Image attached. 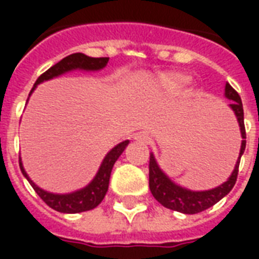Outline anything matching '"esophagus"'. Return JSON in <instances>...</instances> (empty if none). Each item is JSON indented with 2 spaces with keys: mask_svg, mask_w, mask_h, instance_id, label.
Wrapping results in <instances>:
<instances>
[{
  "mask_svg": "<svg viewBox=\"0 0 259 259\" xmlns=\"http://www.w3.org/2000/svg\"><path fill=\"white\" fill-rule=\"evenodd\" d=\"M135 140L139 141V143H143V144H147L150 141V137H148L147 133H137L135 136Z\"/></svg>",
  "mask_w": 259,
  "mask_h": 259,
  "instance_id": "1",
  "label": "esophagus"
}]
</instances>
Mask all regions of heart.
Wrapping results in <instances>:
<instances>
[{
  "mask_svg": "<svg viewBox=\"0 0 259 259\" xmlns=\"http://www.w3.org/2000/svg\"><path fill=\"white\" fill-rule=\"evenodd\" d=\"M186 81H187V77L183 76V74L166 72V73H162L158 76L155 84L161 90L166 91V93H175V91L180 90L186 84Z\"/></svg>",
  "mask_w": 259,
  "mask_h": 259,
  "instance_id": "1",
  "label": "heart"
}]
</instances>
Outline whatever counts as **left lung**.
Segmentation results:
<instances>
[{
	"instance_id": "left-lung-1",
	"label": "left lung",
	"mask_w": 259,
	"mask_h": 259,
	"mask_svg": "<svg viewBox=\"0 0 259 259\" xmlns=\"http://www.w3.org/2000/svg\"><path fill=\"white\" fill-rule=\"evenodd\" d=\"M225 97L232 101L229 104V107L237 118L240 133H241V139H243L241 147H240L239 158H237V162L234 165L233 172L226 182H223L222 185H219L215 189L202 191L189 190V189L175 183L174 180L159 168L157 159L151 152L150 154V190H151L154 198L159 204H162L165 208H169L172 211L182 212V213H189V215L198 213V212L205 211L208 208H211L212 205H215L218 201L222 200L223 197L228 195L230 190L233 189L234 183L237 180V174H239L240 158L244 154L245 150L244 111H243L241 98L237 94V91L234 90L229 83H226V85H225Z\"/></svg>"
}]
</instances>
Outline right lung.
Segmentation results:
<instances>
[{"label": "right lung", "mask_w": 259, "mask_h": 259, "mask_svg": "<svg viewBox=\"0 0 259 259\" xmlns=\"http://www.w3.org/2000/svg\"><path fill=\"white\" fill-rule=\"evenodd\" d=\"M109 58H91L87 57L85 54L76 53L72 55L65 57L64 59H61L58 64H55L54 66L48 69L47 72L44 73L36 80V83L31 89V93L36 90V87L42 81H47L54 77H58L61 74L68 73V72H73V70H85V72H96V70H101L107 66ZM29 100V98H27ZM129 144V140H124L122 143H119L113 147L111 151L108 152L105 158L102 159L100 168L97 170L94 179L91 180L89 185L80 189V190L72 191V193H66V194H55V193H50L40 189L38 186L29 178V175L26 174L25 168L22 159L19 158L20 170L25 176L27 182L30 183L31 187L34 189L37 194L40 195L41 198L48 206H51L53 209L58 212H64V213H79V212L90 211L94 209L98 204L104 200V197L107 194L108 186H109V178H111V172L115 162L118 161V158L122 155V152L124 151V148Z\"/></svg>", "instance_id": "1"}]
</instances>
